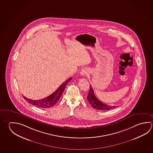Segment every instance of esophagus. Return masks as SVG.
Listing matches in <instances>:
<instances>
[{
	"mask_svg": "<svg viewBox=\"0 0 153 153\" xmlns=\"http://www.w3.org/2000/svg\"><path fill=\"white\" fill-rule=\"evenodd\" d=\"M88 73V71L86 69V68L82 69V70L81 71L80 74L81 75H82V76L87 75Z\"/></svg>",
	"mask_w": 153,
	"mask_h": 153,
	"instance_id": "34e87169",
	"label": "esophagus"
}]
</instances>
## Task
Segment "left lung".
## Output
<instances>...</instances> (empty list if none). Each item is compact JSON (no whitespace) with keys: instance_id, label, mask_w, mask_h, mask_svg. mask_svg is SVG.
<instances>
[{"instance_id":"obj_1","label":"left lung","mask_w":153,"mask_h":153,"mask_svg":"<svg viewBox=\"0 0 153 153\" xmlns=\"http://www.w3.org/2000/svg\"><path fill=\"white\" fill-rule=\"evenodd\" d=\"M87 99L92 107L97 110L108 111L116 107V106H108L98 100L95 95L94 91L91 85H90V89L88 94L87 95Z\"/></svg>"}]
</instances>
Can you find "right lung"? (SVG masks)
<instances>
[{
    "label": "right lung",
    "mask_w": 153,
    "mask_h": 153,
    "mask_svg": "<svg viewBox=\"0 0 153 153\" xmlns=\"http://www.w3.org/2000/svg\"><path fill=\"white\" fill-rule=\"evenodd\" d=\"M72 79V78H70L68 79H67L66 81H65L64 82L62 83L61 85L52 94L41 100H31L30 99H28L27 97H25L24 95L22 96L27 102L34 106H36L38 107L42 108H50L51 107L55 105L56 103L58 101L61 95L64 92L65 87L66 86L67 84Z\"/></svg>",
    "instance_id": "obj_1"
}]
</instances>
